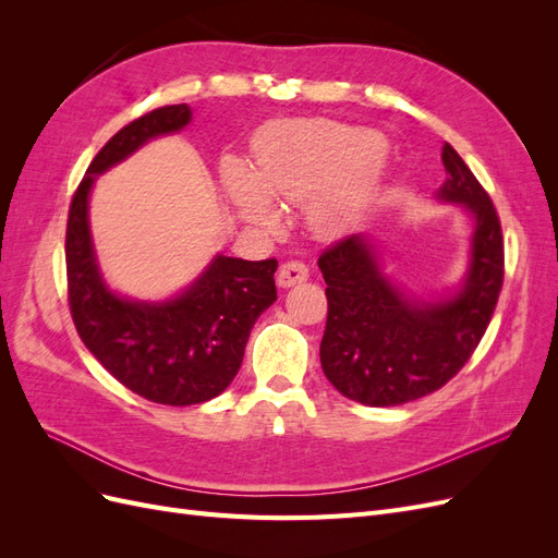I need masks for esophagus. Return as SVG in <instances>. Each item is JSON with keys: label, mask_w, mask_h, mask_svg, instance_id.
I'll return each mask as SVG.
<instances>
[{"label": "esophagus", "mask_w": 558, "mask_h": 558, "mask_svg": "<svg viewBox=\"0 0 558 558\" xmlns=\"http://www.w3.org/2000/svg\"><path fill=\"white\" fill-rule=\"evenodd\" d=\"M310 277V269L305 263H298V260H291V263H283L279 267L277 272V283L281 286V289H291V286H298L302 281H307Z\"/></svg>", "instance_id": "obj_1"}]
</instances>
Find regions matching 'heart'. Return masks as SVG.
<instances>
[{"label": "heart", "mask_w": 558, "mask_h": 558, "mask_svg": "<svg viewBox=\"0 0 558 558\" xmlns=\"http://www.w3.org/2000/svg\"><path fill=\"white\" fill-rule=\"evenodd\" d=\"M256 170L240 158L221 162V181L246 223L275 230L279 209L310 199V226L320 234L347 228L377 189L384 167L381 134L330 121H300L260 134Z\"/></svg>", "instance_id": "obj_1"}]
</instances>
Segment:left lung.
Instances as JSON below:
<instances>
[{"label":"left lung","instance_id":"obj_1","mask_svg":"<svg viewBox=\"0 0 558 558\" xmlns=\"http://www.w3.org/2000/svg\"><path fill=\"white\" fill-rule=\"evenodd\" d=\"M447 179L437 199L472 223L461 283L424 300L384 272L373 234H349L320 253L328 320L320 367L344 398L369 408L424 398L442 388L477 349L502 286V232L494 202L456 150L445 144Z\"/></svg>","mask_w":558,"mask_h":558}]
</instances>
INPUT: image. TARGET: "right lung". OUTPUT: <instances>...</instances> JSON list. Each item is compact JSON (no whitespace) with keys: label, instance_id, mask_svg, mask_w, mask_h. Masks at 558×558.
Listing matches in <instances>:
<instances>
[{"label":"right lung","instance_id":"obj_1","mask_svg":"<svg viewBox=\"0 0 558 558\" xmlns=\"http://www.w3.org/2000/svg\"><path fill=\"white\" fill-rule=\"evenodd\" d=\"M191 121L189 105H172L118 130L78 183L64 242L70 310L83 344L130 391L172 408L226 391L242 365L253 324L277 300L275 258L242 260L216 253L191 286L165 300L116 293L99 269L88 218L97 177Z\"/></svg>","mask_w":558,"mask_h":558}]
</instances>
